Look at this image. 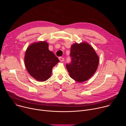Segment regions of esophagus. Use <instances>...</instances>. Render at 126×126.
Returning <instances> with one entry per match:
<instances>
[{"label": "esophagus", "instance_id": "34e87169", "mask_svg": "<svg viewBox=\"0 0 126 126\" xmlns=\"http://www.w3.org/2000/svg\"><path fill=\"white\" fill-rule=\"evenodd\" d=\"M59 59L61 62H63V61H64V58L63 57H59Z\"/></svg>", "mask_w": 126, "mask_h": 126}]
</instances>
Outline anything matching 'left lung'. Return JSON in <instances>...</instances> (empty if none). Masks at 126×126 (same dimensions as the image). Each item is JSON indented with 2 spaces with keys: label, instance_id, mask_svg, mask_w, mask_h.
<instances>
[{
  "label": "left lung",
  "instance_id": "left-lung-1",
  "mask_svg": "<svg viewBox=\"0 0 126 126\" xmlns=\"http://www.w3.org/2000/svg\"><path fill=\"white\" fill-rule=\"evenodd\" d=\"M70 56L71 61L66 64L70 76L78 82L91 78L99 64V57L94 49L87 43H75L71 46Z\"/></svg>",
  "mask_w": 126,
  "mask_h": 126
}]
</instances>
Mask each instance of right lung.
<instances>
[{
	"mask_svg": "<svg viewBox=\"0 0 126 126\" xmlns=\"http://www.w3.org/2000/svg\"><path fill=\"white\" fill-rule=\"evenodd\" d=\"M24 62L27 70L34 79L45 81L50 78L52 68L59 60L48 49L46 42H39L27 49Z\"/></svg>",
	"mask_w": 126,
	"mask_h": 126,
	"instance_id": "right-lung-1",
	"label": "right lung"
}]
</instances>
